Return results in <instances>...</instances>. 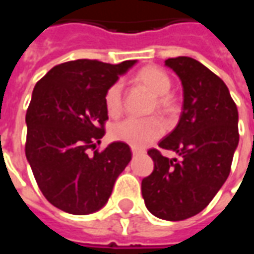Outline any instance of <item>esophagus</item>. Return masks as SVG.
Segmentation results:
<instances>
[{"label": "esophagus", "mask_w": 254, "mask_h": 254, "mask_svg": "<svg viewBox=\"0 0 254 254\" xmlns=\"http://www.w3.org/2000/svg\"><path fill=\"white\" fill-rule=\"evenodd\" d=\"M143 150H140V148H134V147H132V154L133 155H139V154H143Z\"/></svg>", "instance_id": "esophagus-1"}]
</instances>
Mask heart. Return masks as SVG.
I'll return each instance as SVG.
<instances>
[{"mask_svg":"<svg viewBox=\"0 0 254 254\" xmlns=\"http://www.w3.org/2000/svg\"><path fill=\"white\" fill-rule=\"evenodd\" d=\"M137 82L147 86L152 93L157 96V109L162 113L169 111L170 103L169 96H166L172 88V79L165 71L158 67H145L137 74ZM104 104L110 117H118L122 111V85L121 82H115L110 86L106 96ZM165 132L164 122L158 118H127L113 127L111 136L118 141H124L132 145L134 148H143L145 145L151 144L158 137H161Z\"/></svg>","mask_w":254,"mask_h":254,"instance_id":"b5f03b06","label":"heart"}]
</instances>
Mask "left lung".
Here are the masks:
<instances>
[{
	"instance_id": "8db88e82",
	"label": "left lung",
	"mask_w": 254,
	"mask_h": 254,
	"mask_svg": "<svg viewBox=\"0 0 254 254\" xmlns=\"http://www.w3.org/2000/svg\"><path fill=\"white\" fill-rule=\"evenodd\" d=\"M165 65L182 81L183 111L158 145L180 161L150 150L154 170L141 194L155 217L180 221L202 212L226 183L239 143L238 110L227 85L198 60L179 56Z\"/></svg>"
}]
</instances>
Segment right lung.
<instances>
[{"label":"right lung","mask_w":254,"mask_h":254,"mask_svg":"<svg viewBox=\"0 0 254 254\" xmlns=\"http://www.w3.org/2000/svg\"><path fill=\"white\" fill-rule=\"evenodd\" d=\"M137 60L109 64L78 59L55 65L33 90L26 114V158L41 192L63 212L100 210L132 159L127 143L93 151L109 120L104 96Z\"/></svg>","instance_id":"1"}]
</instances>
